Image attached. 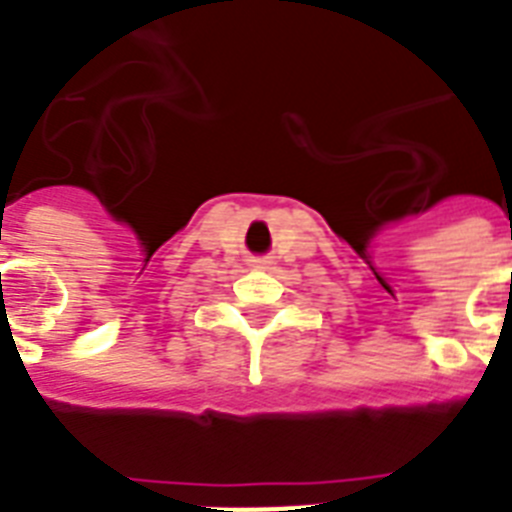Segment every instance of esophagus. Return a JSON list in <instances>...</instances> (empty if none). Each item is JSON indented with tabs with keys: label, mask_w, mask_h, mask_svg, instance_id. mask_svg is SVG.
Returning a JSON list of instances; mask_svg holds the SVG:
<instances>
[{
	"label": "esophagus",
	"mask_w": 512,
	"mask_h": 512,
	"mask_svg": "<svg viewBox=\"0 0 512 512\" xmlns=\"http://www.w3.org/2000/svg\"><path fill=\"white\" fill-rule=\"evenodd\" d=\"M268 265V260H252V268H265Z\"/></svg>",
	"instance_id": "34e87169"
}]
</instances>
